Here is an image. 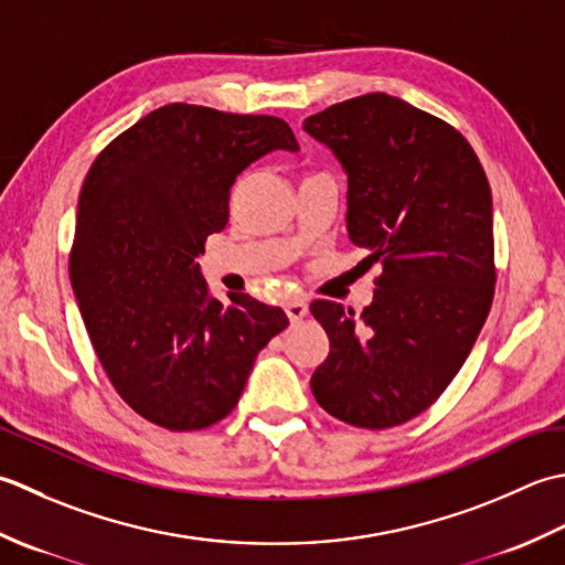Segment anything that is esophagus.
<instances>
[{
  "instance_id": "34e87169",
  "label": "esophagus",
  "mask_w": 565,
  "mask_h": 565,
  "mask_svg": "<svg viewBox=\"0 0 565 565\" xmlns=\"http://www.w3.org/2000/svg\"><path fill=\"white\" fill-rule=\"evenodd\" d=\"M285 312H287V317H290L292 324H299V321L307 317L309 305L305 302V299L292 297V299H287V302H285Z\"/></svg>"
}]
</instances>
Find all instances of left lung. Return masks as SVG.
<instances>
[{"label": "left lung", "instance_id": "left-lung-1", "mask_svg": "<svg viewBox=\"0 0 565 565\" xmlns=\"http://www.w3.org/2000/svg\"><path fill=\"white\" fill-rule=\"evenodd\" d=\"M349 175V238L380 263L355 317L329 299L312 315L329 355L312 393L331 417L390 429L431 407L466 363L494 295L492 194L451 124L373 92L305 119Z\"/></svg>", "mask_w": 565, "mask_h": 565}]
</instances>
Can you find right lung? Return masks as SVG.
<instances>
[{"mask_svg":"<svg viewBox=\"0 0 565 565\" xmlns=\"http://www.w3.org/2000/svg\"><path fill=\"white\" fill-rule=\"evenodd\" d=\"M270 151H299L278 117L166 105L85 178L71 253L79 315L114 390L163 429L224 419L260 349L290 324L244 292L218 302L198 263L228 222L236 178Z\"/></svg>","mask_w":565,"mask_h":565,"instance_id":"add662e5","label":"right lung"}]
</instances>
